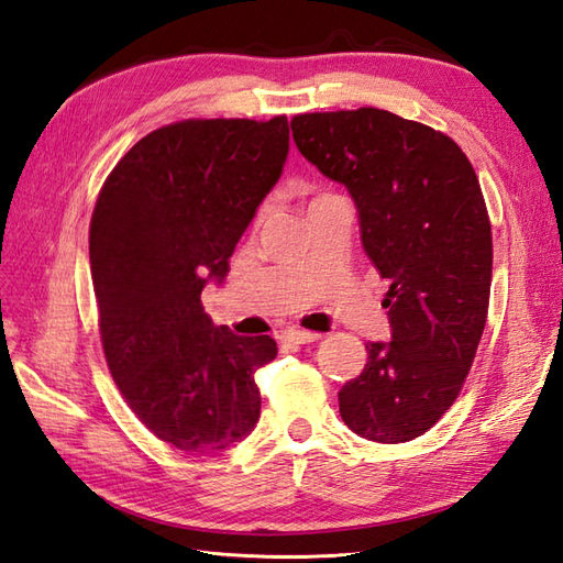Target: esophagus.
Masks as SVG:
<instances>
[{"label": "esophagus", "instance_id": "1", "mask_svg": "<svg viewBox=\"0 0 563 563\" xmlns=\"http://www.w3.org/2000/svg\"><path fill=\"white\" fill-rule=\"evenodd\" d=\"M318 340H320L318 332H306V330L284 332V342H291V344H313Z\"/></svg>", "mask_w": 563, "mask_h": 563}]
</instances>
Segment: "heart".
I'll use <instances>...</instances> for the list:
<instances>
[{
	"label": "heart",
	"instance_id": "heart-1",
	"mask_svg": "<svg viewBox=\"0 0 563 563\" xmlns=\"http://www.w3.org/2000/svg\"><path fill=\"white\" fill-rule=\"evenodd\" d=\"M269 209H272V205L267 202V205H262V209H260V214H257V219H265L267 214H269Z\"/></svg>",
	"mask_w": 563,
	"mask_h": 563
}]
</instances>
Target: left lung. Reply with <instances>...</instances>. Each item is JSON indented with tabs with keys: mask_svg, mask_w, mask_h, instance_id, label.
<instances>
[{
	"mask_svg": "<svg viewBox=\"0 0 563 563\" xmlns=\"http://www.w3.org/2000/svg\"><path fill=\"white\" fill-rule=\"evenodd\" d=\"M294 142L358 211L361 245L390 282L393 340L368 342L340 415L361 439L405 443L451 409L472 368L492 289V223L462 148L378 108L306 112Z\"/></svg>",
	"mask_w": 563,
	"mask_h": 563,
	"instance_id": "obj_1",
	"label": "left lung"
}]
</instances>
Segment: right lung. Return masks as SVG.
Wrapping results in <instances>:
<instances>
[{
    "label": "right lung",
    "instance_id": "add662e5",
    "mask_svg": "<svg viewBox=\"0 0 563 563\" xmlns=\"http://www.w3.org/2000/svg\"><path fill=\"white\" fill-rule=\"evenodd\" d=\"M289 156V120H185L154 130L112 168L91 217V279L108 368L144 427L185 453L241 443L260 419L255 371L269 334L214 324L241 235Z\"/></svg>",
    "mask_w": 563,
    "mask_h": 563
}]
</instances>
